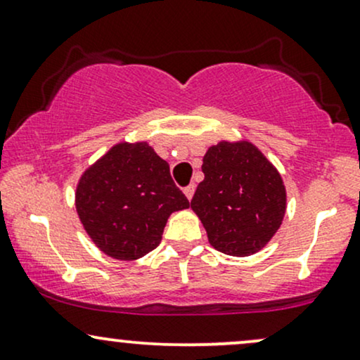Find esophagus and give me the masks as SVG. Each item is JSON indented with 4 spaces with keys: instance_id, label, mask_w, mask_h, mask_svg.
Instances as JSON below:
<instances>
[{
    "instance_id": "34e87169",
    "label": "esophagus",
    "mask_w": 360,
    "mask_h": 360,
    "mask_svg": "<svg viewBox=\"0 0 360 360\" xmlns=\"http://www.w3.org/2000/svg\"><path fill=\"white\" fill-rule=\"evenodd\" d=\"M194 189H196V186H194V184H189V186H186V188H184V194H186V198L189 199V201H191V198L194 196Z\"/></svg>"
}]
</instances>
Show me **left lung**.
<instances>
[{
    "mask_svg": "<svg viewBox=\"0 0 360 360\" xmlns=\"http://www.w3.org/2000/svg\"><path fill=\"white\" fill-rule=\"evenodd\" d=\"M205 179L191 207L213 248L231 257H250L278 231L287 210V191L276 167L248 141H221L202 158Z\"/></svg>",
    "mask_w": 360,
    "mask_h": 360,
    "instance_id": "obj_1",
    "label": "left lung"
}]
</instances>
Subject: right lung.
<instances>
[{"label":"right lung","instance_id":"obj_1","mask_svg":"<svg viewBox=\"0 0 360 360\" xmlns=\"http://www.w3.org/2000/svg\"><path fill=\"white\" fill-rule=\"evenodd\" d=\"M75 207L98 250L132 262L161 243L167 218L189 201L147 142H119L85 169Z\"/></svg>","mask_w":360,"mask_h":360}]
</instances>
